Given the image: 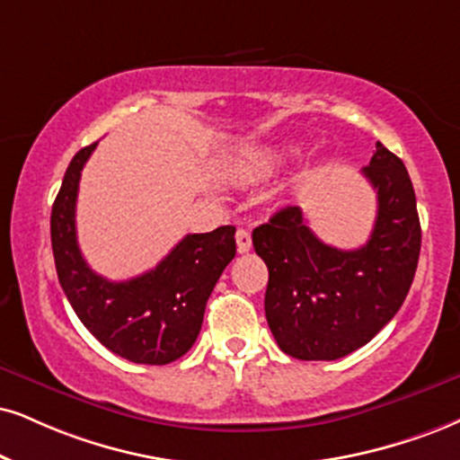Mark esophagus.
Returning a JSON list of instances; mask_svg holds the SVG:
<instances>
[{"instance_id":"esophagus-1","label":"esophagus","mask_w":460,"mask_h":460,"mask_svg":"<svg viewBox=\"0 0 460 460\" xmlns=\"http://www.w3.org/2000/svg\"><path fill=\"white\" fill-rule=\"evenodd\" d=\"M236 247H239L241 253H247L252 249V232L245 228L236 230Z\"/></svg>"}]
</instances>
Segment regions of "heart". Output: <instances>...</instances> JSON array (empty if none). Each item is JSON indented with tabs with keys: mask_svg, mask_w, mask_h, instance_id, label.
Segmentation results:
<instances>
[{
	"mask_svg": "<svg viewBox=\"0 0 460 460\" xmlns=\"http://www.w3.org/2000/svg\"><path fill=\"white\" fill-rule=\"evenodd\" d=\"M281 162H283V153L279 151H264L253 155V164L262 170H273L275 166H279Z\"/></svg>",
	"mask_w": 460,
	"mask_h": 460,
	"instance_id": "b5f03b06",
	"label": "heart"
}]
</instances>
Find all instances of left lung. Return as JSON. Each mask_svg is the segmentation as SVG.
<instances>
[{
	"label": "left lung",
	"mask_w": 460,
	"mask_h": 460,
	"mask_svg": "<svg viewBox=\"0 0 460 460\" xmlns=\"http://www.w3.org/2000/svg\"><path fill=\"white\" fill-rule=\"evenodd\" d=\"M362 174L377 191V217L358 249L326 245L298 207L253 230L269 266L264 311L275 341L298 360H337L371 341L410 292L420 256V219L405 164L382 143Z\"/></svg>",
	"instance_id": "left-lung-1"
}]
</instances>
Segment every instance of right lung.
<instances>
[{
    "label": "right lung",
    "instance_id": "add662e5",
    "mask_svg": "<svg viewBox=\"0 0 460 460\" xmlns=\"http://www.w3.org/2000/svg\"><path fill=\"white\" fill-rule=\"evenodd\" d=\"M98 143L72 157L50 213L55 269L74 314L112 354L168 365L196 343L215 283L236 253L234 226L187 234L153 270L109 281L84 262L76 241L78 181Z\"/></svg>",
    "mask_w": 460,
    "mask_h": 460
}]
</instances>
